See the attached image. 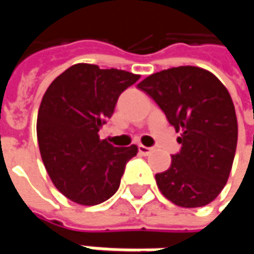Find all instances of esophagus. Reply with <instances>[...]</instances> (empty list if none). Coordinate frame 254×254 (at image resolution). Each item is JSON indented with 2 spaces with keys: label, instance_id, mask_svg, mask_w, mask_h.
<instances>
[{
  "label": "esophagus",
  "instance_id": "obj_1",
  "mask_svg": "<svg viewBox=\"0 0 254 254\" xmlns=\"http://www.w3.org/2000/svg\"><path fill=\"white\" fill-rule=\"evenodd\" d=\"M152 150H154V148H151V147L138 145V151H140V154H141V155H150V154L152 152Z\"/></svg>",
  "mask_w": 254,
  "mask_h": 254
}]
</instances>
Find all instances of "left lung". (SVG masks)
Here are the masks:
<instances>
[{"mask_svg":"<svg viewBox=\"0 0 254 254\" xmlns=\"http://www.w3.org/2000/svg\"><path fill=\"white\" fill-rule=\"evenodd\" d=\"M181 131V151L155 175L161 193L181 208L210 203L225 188L238 145V119L228 89L209 70L178 66L138 83Z\"/></svg>","mask_w":254,"mask_h":254,"instance_id":"left-lung-1","label":"left lung"}]
</instances>
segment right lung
<instances>
[{
    "instance_id": "obj_1",
    "label": "right lung",
    "mask_w": 254,
    "mask_h": 254,
    "mask_svg": "<svg viewBox=\"0 0 254 254\" xmlns=\"http://www.w3.org/2000/svg\"><path fill=\"white\" fill-rule=\"evenodd\" d=\"M140 79L119 69L76 64L46 89L36 135L46 172L74 203L93 206L116 193L137 145L113 147L99 130L114 113L119 96Z\"/></svg>"
}]
</instances>
